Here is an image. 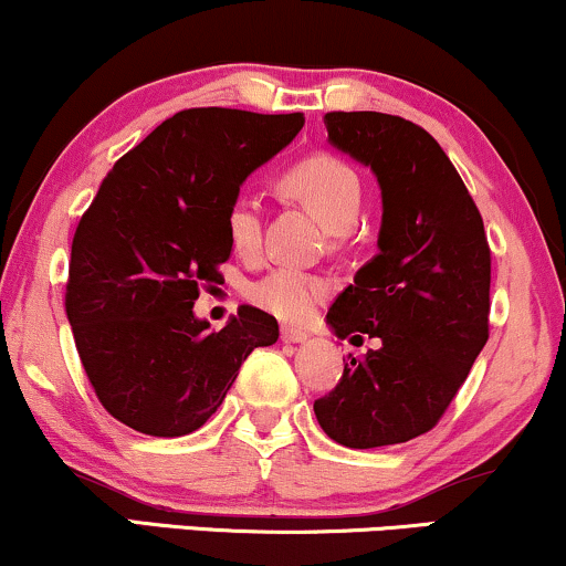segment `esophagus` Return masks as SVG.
Returning <instances> with one entry per match:
<instances>
[{"instance_id": "esophagus-1", "label": "esophagus", "mask_w": 566, "mask_h": 566, "mask_svg": "<svg viewBox=\"0 0 566 566\" xmlns=\"http://www.w3.org/2000/svg\"><path fill=\"white\" fill-rule=\"evenodd\" d=\"M307 332L295 326H282V342H290V345H297V342H305Z\"/></svg>"}]
</instances>
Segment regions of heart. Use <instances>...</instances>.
Instances as JSON below:
<instances>
[{
  "label": "heart",
  "mask_w": 566,
  "mask_h": 566,
  "mask_svg": "<svg viewBox=\"0 0 566 566\" xmlns=\"http://www.w3.org/2000/svg\"><path fill=\"white\" fill-rule=\"evenodd\" d=\"M282 190L290 198L300 200L324 221L336 240H345L349 227L357 221L363 206V185L357 171L342 161L339 156L318 151L290 164L282 171ZM261 203L250 192H238L230 200L224 213V232L234 253L250 255L261 248ZM328 282L324 276L311 274L297 266H276L269 274L248 284L245 297L261 311L271 313L287 324H303L316 311V305L328 295Z\"/></svg>",
  "instance_id": "heart-1"
}]
</instances>
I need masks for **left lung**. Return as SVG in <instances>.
I'll list each match as a JSON object with an SVG mask.
<instances>
[{
  "label": "left lung",
  "instance_id": "obj_1",
  "mask_svg": "<svg viewBox=\"0 0 566 566\" xmlns=\"http://www.w3.org/2000/svg\"><path fill=\"white\" fill-rule=\"evenodd\" d=\"M328 140L376 171L378 255L334 305L336 336L378 339L347 355L339 384L313 402L349 449L405 443L439 423L489 342L491 248L460 171L423 127L381 112L324 114Z\"/></svg>",
  "mask_w": 566,
  "mask_h": 566
}]
</instances>
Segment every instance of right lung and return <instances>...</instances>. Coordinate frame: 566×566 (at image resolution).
<instances>
[{
	"label": "right lung",
	"mask_w": 566,
	"mask_h": 566,
	"mask_svg": "<svg viewBox=\"0 0 566 566\" xmlns=\"http://www.w3.org/2000/svg\"><path fill=\"white\" fill-rule=\"evenodd\" d=\"M305 125L295 114L196 106L164 119L104 177L77 221L64 311L104 410L133 431L175 439L217 412L276 318L242 305L221 332L192 316L221 284L224 213L255 167Z\"/></svg>",
	"instance_id": "obj_1"
}]
</instances>
